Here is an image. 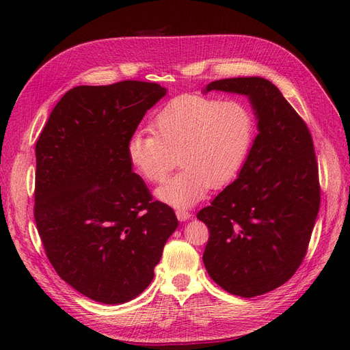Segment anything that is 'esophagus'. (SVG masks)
Wrapping results in <instances>:
<instances>
[{"label":"esophagus","mask_w":350,"mask_h":350,"mask_svg":"<svg viewBox=\"0 0 350 350\" xmlns=\"http://www.w3.org/2000/svg\"><path fill=\"white\" fill-rule=\"evenodd\" d=\"M175 215H176L178 220H181V221H185V220H188V219H191V216H193V215L189 213V211H187V210H176Z\"/></svg>","instance_id":"34e87169"}]
</instances>
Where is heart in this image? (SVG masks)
Returning <instances> with one entry per match:
<instances>
[{"label":"heart","instance_id":"b5f03b06","mask_svg":"<svg viewBox=\"0 0 350 350\" xmlns=\"http://www.w3.org/2000/svg\"><path fill=\"white\" fill-rule=\"evenodd\" d=\"M153 134L137 131L126 142L133 171L161 183L178 162L184 167L156 189V197L178 208L203 200L208 188L234 181L256 137V118L245 102L203 94H181L159 111Z\"/></svg>","mask_w":350,"mask_h":350}]
</instances>
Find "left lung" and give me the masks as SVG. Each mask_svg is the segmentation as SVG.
Segmentation results:
<instances>
[{
    "instance_id": "8db88e82",
    "label": "left lung",
    "mask_w": 350,
    "mask_h": 350,
    "mask_svg": "<svg viewBox=\"0 0 350 350\" xmlns=\"http://www.w3.org/2000/svg\"><path fill=\"white\" fill-rule=\"evenodd\" d=\"M211 90L248 96L258 134L238 178L198 211L210 232L203 261L221 289L252 298L301 266L320 208L319 163L308 126L271 81L224 79Z\"/></svg>"
}]
</instances>
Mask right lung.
Instances as JSON below:
<instances>
[{"instance_id": "obj_1", "label": "right lung", "mask_w": 350, "mask_h": 350, "mask_svg": "<svg viewBox=\"0 0 350 350\" xmlns=\"http://www.w3.org/2000/svg\"><path fill=\"white\" fill-rule=\"evenodd\" d=\"M166 94L157 83L77 86L36 143L35 221L58 276L88 298L124 304L150 284L178 219L133 172L126 142Z\"/></svg>"}]
</instances>
